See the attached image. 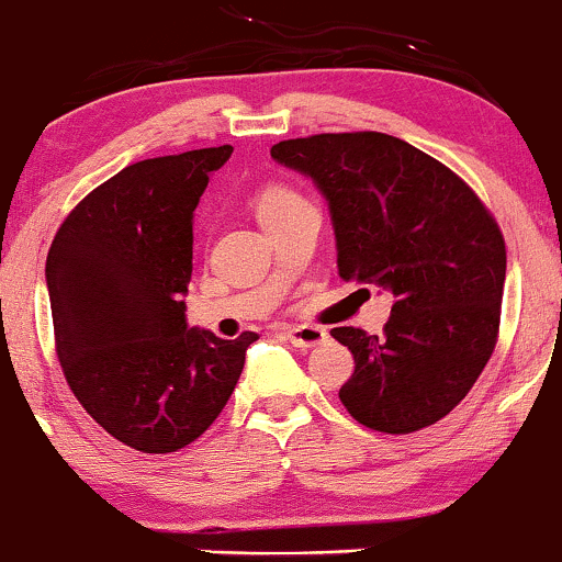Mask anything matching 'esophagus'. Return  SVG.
<instances>
[{
	"label": "esophagus",
	"mask_w": 562,
	"mask_h": 562,
	"mask_svg": "<svg viewBox=\"0 0 562 562\" xmlns=\"http://www.w3.org/2000/svg\"><path fill=\"white\" fill-rule=\"evenodd\" d=\"M285 338H288L290 344H293L295 348H301V351H306V348L325 344L327 333L322 330V327L301 325V327H290V330H285Z\"/></svg>",
	"instance_id": "1"
}]
</instances>
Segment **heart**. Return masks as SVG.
Wrapping results in <instances>:
<instances>
[{
    "label": "heart",
    "mask_w": 562,
    "mask_h": 562,
    "mask_svg": "<svg viewBox=\"0 0 562 562\" xmlns=\"http://www.w3.org/2000/svg\"><path fill=\"white\" fill-rule=\"evenodd\" d=\"M295 200H301V195L299 192L288 190V187H267V190L256 198V216L259 218L272 216L277 211L288 209V205L295 203Z\"/></svg>",
    "instance_id": "1"
}]
</instances>
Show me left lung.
Returning <instances> with one entry per match:
<instances>
[{
  "mask_svg": "<svg viewBox=\"0 0 562 562\" xmlns=\"http://www.w3.org/2000/svg\"><path fill=\"white\" fill-rule=\"evenodd\" d=\"M327 200L340 280L393 295L383 338L335 327L353 357L338 396L383 434L447 417L486 367L499 330L505 240L475 192L436 158L380 132L317 134L272 147Z\"/></svg>",
  "mask_w": 562,
  "mask_h": 562,
  "instance_id": "obj_1",
  "label": "left lung"
}]
</instances>
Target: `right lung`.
I'll return each instance as SVG.
<instances>
[{
	"label": "right lung",
	"instance_id": "obj_1",
	"mask_svg": "<svg viewBox=\"0 0 562 562\" xmlns=\"http://www.w3.org/2000/svg\"><path fill=\"white\" fill-rule=\"evenodd\" d=\"M232 145L126 166L70 211L47 256L57 357L70 391L113 438L145 454L216 420L259 335L187 325L192 222Z\"/></svg>",
	"mask_w": 562,
	"mask_h": 562
}]
</instances>
